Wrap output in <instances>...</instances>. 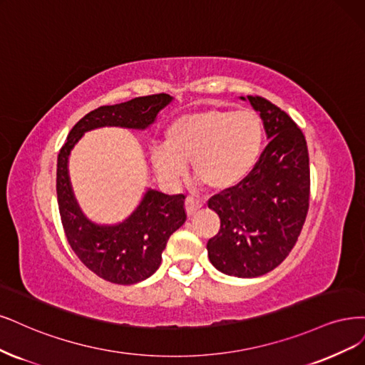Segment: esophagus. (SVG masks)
Here are the masks:
<instances>
[{"label":"esophagus","mask_w":365,"mask_h":365,"mask_svg":"<svg viewBox=\"0 0 365 365\" xmlns=\"http://www.w3.org/2000/svg\"><path fill=\"white\" fill-rule=\"evenodd\" d=\"M202 207V202H200L199 199L193 197V196H187L185 199V211H187V216H193L195 212Z\"/></svg>","instance_id":"1"}]
</instances>
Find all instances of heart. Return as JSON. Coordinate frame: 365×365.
<instances>
[{
  "mask_svg": "<svg viewBox=\"0 0 365 365\" xmlns=\"http://www.w3.org/2000/svg\"><path fill=\"white\" fill-rule=\"evenodd\" d=\"M264 128L254 110L208 108L170 123L166 146L153 150L160 178L177 184L192 163L195 177L212 190L240 184L254 169L262 146Z\"/></svg>",
  "mask_w": 365,
  "mask_h": 365,
  "instance_id": "1",
  "label": "heart"
}]
</instances>
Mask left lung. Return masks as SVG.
I'll list each match as a JSON object with an SVG mask.
<instances>
[{
    "instance_id": "1",
    "label": "left lung",
    "mask_w": 365,
    "mask_h": 365,
    "mask_svg": "<svg viewBox=\"0 0 365 365\" xmlns=\"http://www.w3.org/2000/svg\"><path fill=\"white\" fill-rule=\"evenodd\" d=\"M245 99V98H242ZM270 139L254 169L208 199L220 217L207 243L212 266L237 278L266 274L288 257L309 208V157L296 122L266 98L247 96Z\"/></svg>"
}]
</instances>
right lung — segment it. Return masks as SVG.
<instances>
[{
	"label": "right lung",
	"instance_id": "right-lung-1",
	"mask_svg": "<svg viewBox=\"0 0 365 365\" xmlns=\"http://www.w3.org/2000/svg\"><path fill=\"white\" fill-rule=\"evenodd\" d=\"M170 101V95L157 93L98 107L75 123L58 153L57 202L68 243L87 269L113 284L140 282L158 269L169 237L187 219L185 196L149 188L127 220L113 226L95 225L83 215L73 197L68 175L69 154L86 131L101 127L148 128Z\"/></svg>",
	"mask_w": 365,
	"mask_h": 365
}]
</instances>
